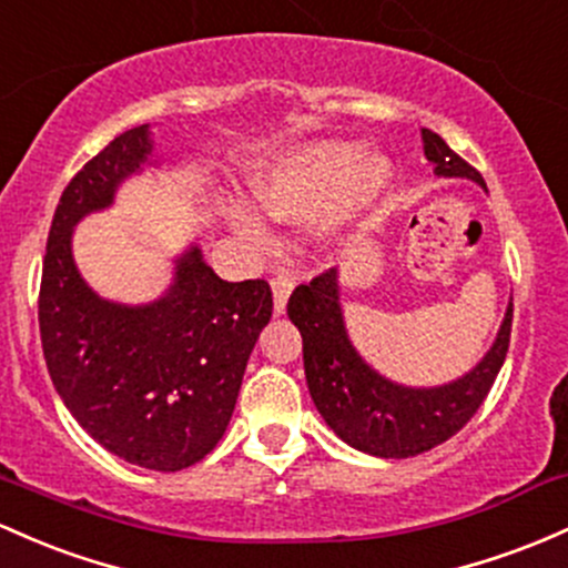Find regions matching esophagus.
Here are the masks:
<instances>
[{
	"instance_id": "obj_1",
	"label": "esophagus",
	"mask_w": 568,
	"mask_h": 568,
	"mask_svg": "<svg viewBox=\"0 0 568 568\" xmlns=\"http://www.w3.org/2000/svg\"><path fill=\"white\" fill-rule=\"evenodd\" d=\"M291 291H294V280L288 274H277L272 280V296H274V315H283L285 313V304H288Z\"/></svg>"
}]
</instances>
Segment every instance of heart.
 Returning a JSON list of instances; mask_svg holds the SVG:
<instances>
[{"label": "heart", "instance_id": "obj_1", "mask_svg": "<svg viewBox=\"0 0 568 568\" xmlns=\"http://www.w3.org/2000/svg\"><path fill=\"white\" fill-rule=\"evenodd\" d=\"M388 180L390 164L383 155H366L355 142H315L255 174L253 199L266 215L296 223L328 213L345 199L347 207L369 204ZM229 221L247 242L264 245L270 240L264 221L253 210L232 207Z\"/></svg>", "mask_w": 568, "mask_h": 568}]
</instances>
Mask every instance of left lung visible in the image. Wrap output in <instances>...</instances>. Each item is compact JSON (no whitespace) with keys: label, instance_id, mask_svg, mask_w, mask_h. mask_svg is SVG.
Returning <instances> with one entry per match:
<instances>
[{"label":"left lung","instance_id":"1","mask_svg":"<svg viewBox=\"0 0 568 568\" xmlns=\"http://www.w3.org/2000/svg\"><path fill=\"white\" fill-rule=\"evenodd\" d=\"M423 153L436 178H466L485 189V180L432 129H423ZM288 317L304 342V375L317 413L342 442L377 458H409L458 434L507 358L513 302L504 313L494 345L466 375L442 385H402L379 375L355 351L339 302V272L332 270L291 294Z\"/></svg>","mask_w":568,"mask_h":568}]
</instances>
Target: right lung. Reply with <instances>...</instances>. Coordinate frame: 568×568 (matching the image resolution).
Returning <instances> with one entry per match:
<instances>
[{"label": "right lung", "mask_w": 568, "mask_h": 568, "mask_svg": "<svg viewBox=\"0 0 568 568\" xmlns=\"http://www.w3.org/2000/svg\"><path fill=\"white\" fill-rule=\"evenodd\" d=\"M151 123L129 129L70 180L48 234L40 334L61 402L112 456L153 471L189 469L226 434L242 375L272 317L264 280L226 283L191 242L164 296H99L72 255L85 215L112 207L129 178L161 166Z\"/></svg>", "instance_id": "right-lung-1"}]
</instances>
